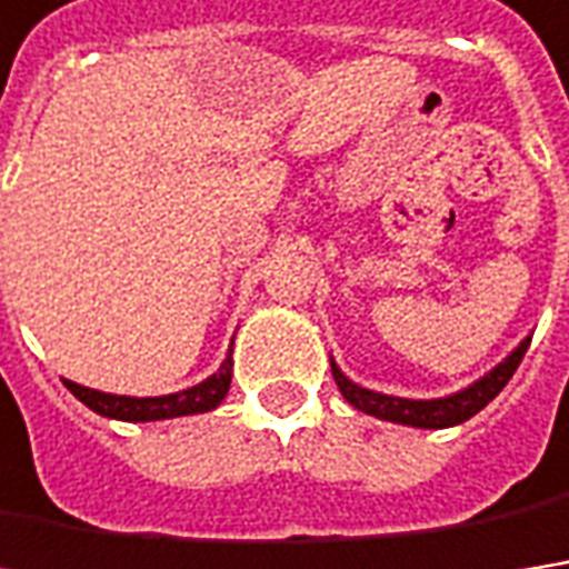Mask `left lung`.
I'll return each mask as SVG.
<instances>
[{
	"label": "left lung",
	"instance_id": "obj_1",
	"mask_svg": "<svg viewBox=\"0 0 569 569\" xmlns=\"http://www.w3.org/2000/svg\"><path fill=\"white\" fill-rule=\"evenodd\" d=\"M531 341H521L516 351L509 353L492 373H486L483 380H477L473 386L453 392L448 399H396V396H383V392H370L363 386L351 383L335 363H331V373H335V383L341 389V396L351 402L353 409L367 412V416L383 418V421H396V425H416V428H451L460 425L467 418H473L483 406H489L502 386L512 380V373L518 370L521 357L528 351Z\"/></svg>",
	"mask_w": 569,
	"mask_h": 569
}]
</instances>
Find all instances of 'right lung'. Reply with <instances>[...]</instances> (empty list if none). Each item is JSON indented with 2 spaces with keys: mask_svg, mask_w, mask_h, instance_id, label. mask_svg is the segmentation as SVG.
Instances as JSON below:
<instances>
[{
  "mask_svg": "<svg viewBox=\"0 0 569 569\" xmlns=\"http://www.w3.org/2000/svg\"><path fill=\"white\" fill-rule=\"evenodd\" d=\"M67 389L89 406L92 412L118 421H157V418H177V416H196V412H209L228 396L231 386V357L221 363V370L212 373L209 380H202L192 389L173 392V396H153V399H131V396H112V392H99V389H86L80 383L63 380Z\"/></svg>",
  "mask_w": 569,
  "mask_h": 569,
  "instance_id": "right-lung-1",
  "label": "right lung"
}]
</instances>
